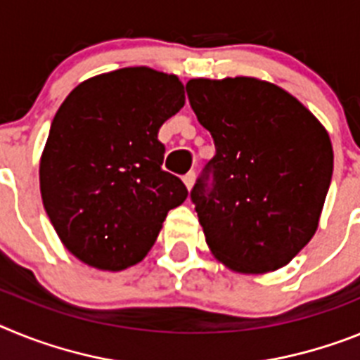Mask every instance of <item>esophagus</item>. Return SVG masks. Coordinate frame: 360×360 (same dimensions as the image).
<instances>
[{"label":"esophagus","mask_w":360,"mask_h":360,"mask_svg":"<svg viewBox=\"0 0 360 360\" xmlns=\"http://www.w3.org/2000/svg\"><path fill=\"white\" fill-rule=\"evenodd\" d=\"M183 181H184V184H186V188L192 190L193 184H195V172H188V174L183 177Z\"/></svg>","instance_id":"1"}]
</instances>
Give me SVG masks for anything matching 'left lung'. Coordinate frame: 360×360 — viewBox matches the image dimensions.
<instances>
[{
	"mask_svg": "<svg viewBox=\"0 0 360 360\" xmlns=\"http://www.w3.org/2000/svg\"><path fill=\"white\" fill-rule=\"evenodd\" d=\"M186 94L215 145L190 192L206 245L237 274L286 266L315 236L326 201V128L292 94L257 77H195Z\"/></svg>",
	"mask_w": 360,
	"mask_h": 360,
	"instance_id": "left-lung-1",
	"label": "left lung"
}]
</instances>
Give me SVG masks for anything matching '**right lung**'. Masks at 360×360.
I'll return each mask as SVG.
<instances>
[{
	"label": "right lung",
	"mask_w": 360,
	"mask_h": 360,
	"mask_svg": "<svg viewBox=\"0 0 360 360\" xmlns=\"http://www.w3.org/2000/svg\"><path fill=\"white\" fill-rule=\"evenodd\" d=\"M174 74L127 67L83 81L56 112L39 161L43 206L65 248L121 271L146 257L188 190L161 168L159 128L183 108Z\"/></svg>",
	"instance_id": "right-lung-1"
}]
</instances>
